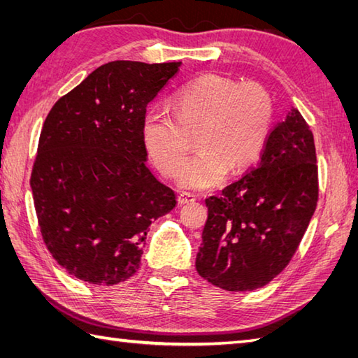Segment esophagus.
<instances>
[{
    "instance_id": "1",
    "label": "esophagus",
    "mask_w": 358,
    "mask_h": 358,
    "mask_svg": "<svg viewBox=\"0 0 358 358\" xmlns=\"http://www.w3.org/2000/svg\"><path fill=\"white\" fill-rule=\"evenodd\" d=\"M196 200V195L191 194V192H180L178 194V203L180 204H187V203H192Z\"/></svg>"
}]
</instances>
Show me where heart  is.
Listing matches in <instances>:
<instances>
[{
  "instance_id": "1",
  "label": "heart",
  "mask_w": 358,
  "mask_h": 358,
  "mask_svg": "<svg viewBox=\"0 0 358 358\" xmlns=\"http://www.w3.org/2000/svg\"><path fill=\"white\" fill-rule=\"evenodd\" d=\"M272 115V100L260 85L208 73L178 90L173 110L149 109L141 140L159 172L175 177L190 145L188 135L196 133L201 150L180 165L178 183L187 189H210L229 171L240 173L257 162Z\"/></svg>"
}]
</instances>
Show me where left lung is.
Returning a JSON list of instances; mask_svg holds the SVG:
<instances>
[{
  "label": "left lung",
  "instance_id": "1",
  "mask_svg": "<svg viewBox=\"0 0 358 358\" xmlns=\"http://www.w3.org/2000/svg\"><path fill=\"white\" fill-rule=\"evenodd\" d=\"M314 135L294 106L273 126L260 163L206 199L200 275L226 291H252L283 271L318 200Z\"/></svg>",
  "mask_w": 358,
  "mask_h": 358
}]
</instances>
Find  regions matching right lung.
Wrapping results in <instances>:
<instances>
[{
  "mask_svg": "<svg viewBox=\"0 0 358 358\" xmlns=\"http://www.w3.org/2000/svg\"><path fill=\"white\" fill-rule=\"evenodd\" d=\"M180 67L103 64L45 118L30 189L45 246L71 275L104 286L132 277L148 227L177 204L146 164L141 124Z\"/></svg>",
  "mask_w": 358,
  "mask_h": 358,
  "instance_id": "obj_1",
  "label": "right lung"
}]
</instances>
